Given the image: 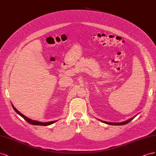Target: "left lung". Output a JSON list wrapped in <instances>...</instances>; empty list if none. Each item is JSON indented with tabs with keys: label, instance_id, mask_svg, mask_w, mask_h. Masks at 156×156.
I'll list each match as a JSON object with an SVG mask.
<instances>
[{
	"label": "left lung",
	"instance_id": "obj_1",
	"mask_svg": "<svg viewBox=\"0 0 156 156\" xmlns=\"http://www.w3.org/2000/svg\"><path fill=\"white\" fill-rule=\"evenodd\" d=\"M135 118V117H134ZM134 118H130L128 120H127V121L124 122H121V123H110V122H103L104 123H107V124H109V125H112V126H122V125H125V124L129 123V122H131V120Z\"/></svg>",
	"mask_w": 156,
	"mask_h": 156
}]
</instances>
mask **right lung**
Masks as SVG:
<instances>
[{
  "label": "right lung",
  "mask_w": 156,
  "mask_h": 156,
  "mask_svg": "<svg viewBox=\"0 0 156 156\" xmlns=\"http://www.w3.org/2000/svg\"><path fill=\"white\" fill-rule=\"evenodd\" d=\"M13 106V105H12ZM13 108H14V109L15 110L16 112L19 115H20L23 118L26 122H27L28 123L32 124V125H34V126H49V125H51V124L55 123L56 121H53V122H46V123H42V122H37V121H34V120H32L28 118H27L26 116H25V115L23 114H22L21 112H20L18 110H17L15 107H14V106H13Z\"/></svg>",
  "instance_id": "1"
}]
</instances>
